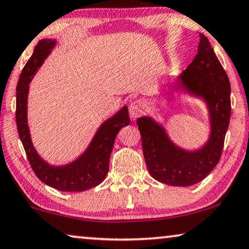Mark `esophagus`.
<instances>
[{
    "mask_svg": "<svg viewBox=\"0 0 249 249\" xmlns=\"http://www.w3.org/2000/svg\"><path fill=\"white\" fill-rule=\"evenodd\" d=\"M144 102L142 101H134L129 104V115H131L132 118H136L139 117L140 115H142V113L144 112Z\"/></svg>",
    "mask_w": 249,
    "mask_h": 249,
    "instance_id": "1",
    "label": "esophagus"
}]
</instances>
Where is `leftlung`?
Listing matches in <instances>:
<instances>
[{
  "mask_svg": "<svg viewBox=\"0 0 249 249\" xmlns=\"http://www.w3.org/2000/svg\"><path fill=\"white\" fill-rule=\"evenodd\" d=\"M179 90L205 102L210 133L205 145L194 151L174 144L164 126L150 116L137 118L143 154L155 180L174 187H189L205 179L218 164L231 120V83L206 36L200 33L198 53L178 76Z\"/></svg>",
  "mask_w": 249,
  "mask_h": 249,
  "instance_id": "left-lung-1",
  "label": "left lung"
}]
</instances>
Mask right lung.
<instances>
[{
    "label": "right lung",
    "instance_id": "add662e5",
    "mask_svg": "<svg viewBox=\"0 0 249 249\" xmlns=\"http://www.w3.org/2000/svg\"><path fill=\"white\" fill-rule=\"evenodd\" d=\"M54 39H43L36 44L35 51L22 70L17 86V126L18 136L28 160L36 176L50 187L66 192L86 191L102 183L109 170V158L120 129L128 125L127 106L99 126L91 142L79 158L66 165H51L40 157L33 146L28 125L29 84L55 46Z\"/></svg>",
    "mask_w": 249,
    "mask_h": 249
}]
</instances>
